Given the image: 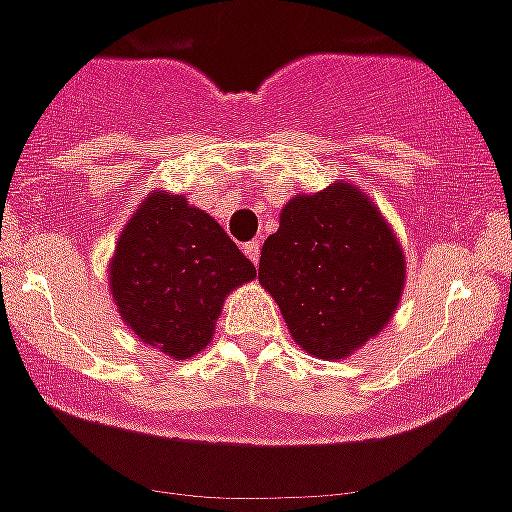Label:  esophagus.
Returning <instances> with one entry per match:
<instances>
[{"label": "esophagus", "mask_w": 512, "mask_h": 512, "mask_svg": "<svg viewBox=\"0 0 512 512\" xmlns=\"http://www.w3.org/2000/svg\"><path fill=\"white\" fill-rule=\"evenodd\" d=\"M244 252H247V257H249V260H252V265L260 263V242L244 244Z\"/></svg>", "instance_id": "1"}]
</instances>
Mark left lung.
I'll list each match as a JSON object with an SVG mask.
<instances>
[{
  "label": "left lung",
  "instance_id": "8db88e82",
  "mask_svg": "<svg viewBox=\"0 0 512 512\" xmlns=\"http://www.w3.org/2000/svg\"><path fill=\"white\" fill-rule=\"evenodd\" d=\"M405 268L402 244L373 199L334 181L286 202L257 278L307 355L344 360L394 318Z\"/></svg>",
  "mask_w": 512,
  "mask_h": 512
}]
</instances>
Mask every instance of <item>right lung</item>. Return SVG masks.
<instances>
[{
	"label": "right lung",
	"instance_id": "right-lung-1",
	"mask_svg": "<svg viewBox=\"0 0 512 512\" xmlns=\"http://www.w3.org/2000/svg\"><path fill=\"white\" fill-rule=\"evenodd\" d=\"M252 278L255 265L213 215L162 189L141 199L107 268L120 321L173 360L213 342L226 297Z\"/></svg>",
	"mask_w": 512,
	"mask_h": 512
}]
</instances>
